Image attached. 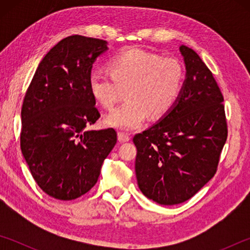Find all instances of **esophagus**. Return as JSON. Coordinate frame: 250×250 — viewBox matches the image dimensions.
I'll use <instances>...</instances> for the list:
<instances>
[{"label": "esophagus", "mask_w": 250, "mask_h": 250, "mask_svg": "<svg viewBox=\"0 0 250 250\" xmlns=\"http://www.w3.org/2000/svg\"><path fill=\"white\" fill-rule=\"evenodd\" d=\"M118 140H119L121 143L128 142L130 140V137L128 134H125L124 132H118Z\"/></svg>", "instance_id": "1"}]
</instances>
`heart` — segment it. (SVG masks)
<instances>
[{
  "label": "heart",
  "instance_id": "1",
  "mask_svg": "<svg viewBox=\"0 0 250 250\" xmlns=\"http://www.w3.org/2000/svg\"><path fill=\"white\" fill-rule=\"evenodd\" d=\"M109 73L92 71L89 90L97 103L111 109L122 94L126 101L104 118L112 128L138 129L146 117L159 119L174 107L184 82V69L174 58H162L146 50L131 48L110 59Z\"/></svg>",
  "mask_w": 250,
  "mask_h": 250
}]
</instances>
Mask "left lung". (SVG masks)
Wrapping results in <instances>:
<instances>
[{
  "label": "left lung",
  "mask_w": 250,
  "mask_h": 250,
  "mask_svg": "<svg viewBox=\"0 0 250 250\" xmlns=\"http://www.w3.org/2000/svg\"><path fill=\"white\" fill-rule=\"evenodd\" d=\"M185 80L170 111L134 135L139 188L161 205L188 201L216 173L227 139L224 98L211 71L188 46H180Z\"/></svg>",
  "instance_id": "1"
}]
</instances>
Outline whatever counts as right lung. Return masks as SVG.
Instances as JSON below:
<instances>
[{"label":"right lung","instance_id":"1","mask_svg":"<svg viewBox=\"0 0 250 250\" xmlns=\"http://www.w3.org/2000/svg\"><path fill=\"white\" fill-rule=\"evenodd\" d=\"M107 44L82 35L62 40L40 62L25 95L21 150L37 185L56 200L91 189L117 143L113 129H87L100 117L88 82Z\"/></svg>","mask_w":250,"mask_h":250}]
</instances>
